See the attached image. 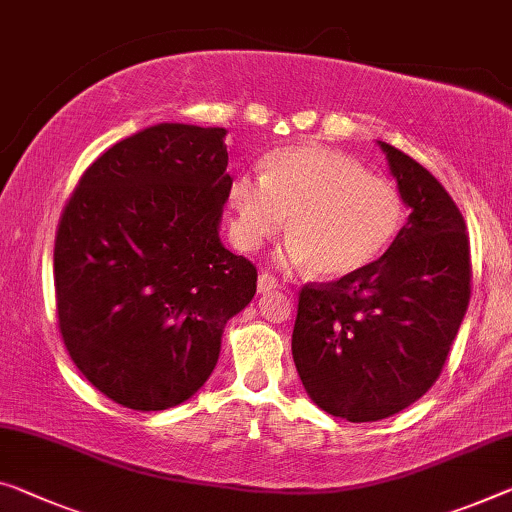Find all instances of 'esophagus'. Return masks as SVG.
Masks as SVG:
<instances>
[{"mask_svg": "<svg viewBox=\"0 0 512 512\" xmlns=\"http://www.w3.org/2000/svg\"><path fill=\"white\" fill-rule=\"evenodd\" d=\"M279 288V281L272 277V274L261 272L258 274V293H270V290Z\"/></svg>", "mask_w": 512, "mask_h": 512, "instance_id": "esophagus-1", "label": "esophagus"}]
</instances>
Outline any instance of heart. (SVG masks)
I'll list each match as a JSON object with an SVG mask.
<instances>
[{"mask_svg": "<svg viewBox=\"0 0 512 512\" xmlns=\"http://www.w3.org/2000/svg\"><path fill=\"white\" fill-rule=\"evenodd\" d=\"M229 201L235 245L254 251L281 229L290 240L281 261L338 279L364 270L387 251L407 219L396 183L368 174L355 157L325 146H293L263 160V174H238Z\"/></svg>", "mask_w": 512, "mask_h": 512, "instance_id": "b5f03b06", "label": "heart"}]
</instances>
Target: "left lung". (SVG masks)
Wrapping results in <instances>:
<instances>
[{"mask_svg":"<svg viewBox=\"0 0 512 512\" xmlns=\"http://www.w3.org/2000/svg\"><path fill=\"white\" fill-rule=\"evenodd\" d=\"M410 219L364 270L304 283L293 359L313 403L352 423L419 400L451 352L471 297L467 224L442 183L380 141Z\"/></svg>","mask_w":512,"mask_h":512,"instance_id":"obj_1","label":"left lung"}]
</instances>
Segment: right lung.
<instances>
[{"label":"right lung","instance_id":"1","mask_svg":"<svg viewBox=\"0 0 512 512\" xmlns=\"http://www.w3.org/2000/svg\"><path fill=\"white\" fill-rule=\"evenodd\" d=\"M224 128L160 123L107 148L54 238L59 332L73 364L128 410L185 403L217 364L258 272L219 242L233 178Z\"/></svg>","mask_w":512,"mask_h":512}]
</instances>
